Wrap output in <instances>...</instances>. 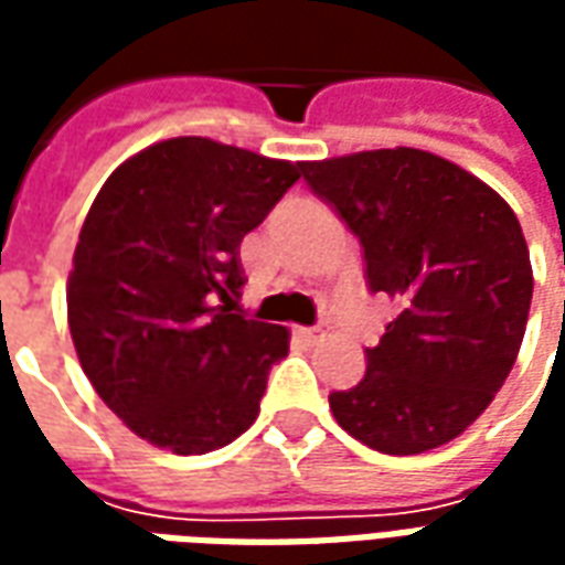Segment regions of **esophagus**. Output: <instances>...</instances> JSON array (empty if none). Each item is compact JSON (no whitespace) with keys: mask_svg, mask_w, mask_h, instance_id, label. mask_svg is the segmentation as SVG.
Masks as SVG:
<instances>
[{"mask_svg":"<svg viewBox=\"0 0 565 565\" xmlns=\"http://www.w3.org/2000/svg\"><path fill=\"white\" fill-rule=\"evenodd\" d=\"M296 339L306 344H318L320 339H323V330H308V327H299V330H296Z\"/></svg>","mask_w":565,"mask_h":565,"instance_id":"obj_1","label":"esophagus"}]
</instances>
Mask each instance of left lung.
<instances>
[{
  "label": "left lung",
  "mask_w": 565,
  "mask_h": 565,
  "mask_svg": "<svg viewBox=\"0 0 565 565\" xmlns=\"http://www.w3.org/2000/svg\"><path fill=\"white\" fill-rule=\"evenodd\" d=\"M360 238L372 294L399 315L332 417L381 454H424L478 420L509 379L533 299L521 223L481 178L417 148L302 162Z\"/></svg>",
  "instance_id": "left-lung-1"
}]
</instances>
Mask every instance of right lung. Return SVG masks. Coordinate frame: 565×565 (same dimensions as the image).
<instances>
[{
    "label": "right lung",
    "instance_id": "1",
    "mask_svg": "<svg viewBox=\"0 0 565 565\" xmlns=\"http://www.w3.org/2000/svg\"><path fill=\"white\" fill-rule=\"evenodd\" d=\"M299 174L302 162L181 136L120 162L93 199L68 330L93 391L150 445L209 454L257 420L290 332L235 315L238 245Z\"/></svg>",
    "mask_w": 565,
    "mask_h": 565
}]
</instances>
